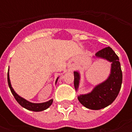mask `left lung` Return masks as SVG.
Listing matches in <instances>:
<instances>
[{
    "mask_svg": "<svg viewBox=\"0 0 132 132\" xmlns=\"http://www.w3.org/2000/svg\"><path fill=\"white\" fill-rule=\"evenodd\" d=\"M95 56L112 62L110 75L108 79L96 86L91 93L81 95L78 97V99L79 102L85 107L89 109L98 110L110 105L117 98L121 88L123 74L119 58L110 47L100 50L95 53ZM79 73L75 71L74 87L76 89L79 87Z\"/></svg>",
    "mask_w": 132,
    "mask_h": 132,
    "instance_id": "obj_1",
    "label": "left lung"
}]
</instances>
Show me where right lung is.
Listing matches in <instances>:
<instances>
[{
	"mask_svg": "<svg viewBox=\"0 0 132 132\" xmlns=\"http://www.w3.org/2000/svg\"><path fill=\"white\" fill-rule=\"evenodd\" d=\"M7 79H8V84L9 87L10 88V90L12 92V93L14 95V98L16 99V101L18 102V104L20 106H22L23 107L26 108V109L31 110V111H34V112H40V111H43L45 109H48V107L52 104L53 103V99L48 101L47 102L45 103H41V104H34V103H31L28 101H26V99L21 98L20 96H19L18 94L14 92V90L13 89L11 85V82H10V79H9V72L7 74ZM57 79L56 81V82L57 81Z\"/></svg>",
	"mask_w": 132,
	"mask_h": 132,
	"instance_id": "add662e5",
	"label": "right lung"
}]
</instances>
